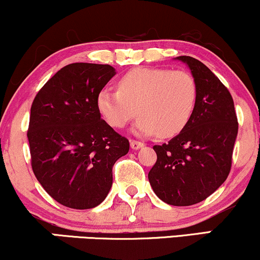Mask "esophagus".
Wrapping results in <instances>:
<instances>
[{
    "label": "esophagus",
    "mask_w": 260,
    "mask_h": 260,
    "mask_svg": "<svg viewBox=\"0 0 260 260\" xmlns=\"http://www.w3.org/2000/svg\"><path fill=\"white\" fill-rule=\"evenodd\" d=\"M144 147V143L143 142H139V140H131V148L133 149V150H138V149Z\"/></svg>",
    "instance_id": "34e87169"
}]
</instances>
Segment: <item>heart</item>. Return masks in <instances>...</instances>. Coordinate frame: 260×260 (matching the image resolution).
<instances>
[{
	"instance_id": "heart-1",
	"label": "heart",
	"mask_w": 260,
	"mask_h": 260,
	"mask_svg": "<svg viewBox=\"0 0 260 260\" xmlns=\"http://www.w3.org/2000/svg\"><path fill=\"white\" fill-rule=\"evenodd\" d=\"M197 101V83L186 71L138 67L118 79L117 90L104 89L98 107L110 126L124 127L138 112L134 124L142 136L162 138L180 133L192 117Z\"/></svg>"
}]
</instances>
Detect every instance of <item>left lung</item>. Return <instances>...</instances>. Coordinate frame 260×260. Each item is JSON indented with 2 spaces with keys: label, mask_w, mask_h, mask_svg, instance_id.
Returning <instances> with one entry per match:
<instances>
[{
  "label": "left lung",
  "mask_w": 260,
  "mask_h": 260,
  "mask_svg": "<svg viewBox=\"0 0 260 260\" xmlns=\"http://www.w3.org/2000/svg\"><path fill=\"white\" fill-rule=\"evenodd\" d=\"M176 59L186 63L196 79V107L180 134L154 145L157 160L148 178L161 201L188 207L207 199L228 178L238 122L234 99L215 74L190 56Z\"/></svg>",
  "instance_id": "obj_1"
}]
</instances>
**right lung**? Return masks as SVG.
<instances>
[{"label":"right lung","mask_w":260,"mask_h":260,"mask_svg":"<svg viewBox=\"0 0 260 260\" xmlns=\"http://www.w3.org/2000/svg\"><path fill=\"white\" fill-rule=\"evenodd\" d=\"M116 74L110 64L71 63L45 83L31 104V168L43 188L72 209L98 207L112 186V168L129 142L101 118L98 95Z\"/></svg>","instance_id":"obj_1"}]
</instances>
